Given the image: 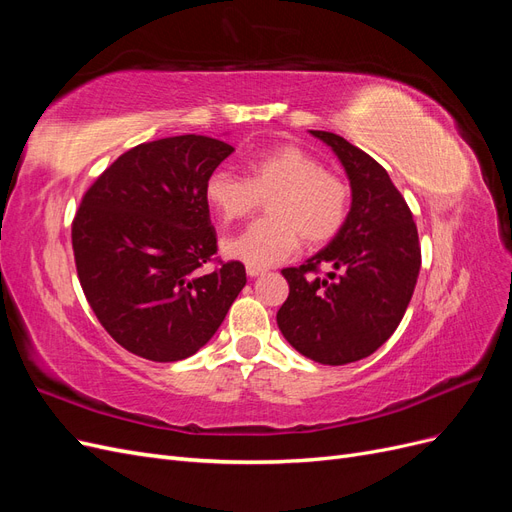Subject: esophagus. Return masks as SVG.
<instances>
[{
  "mask_svg": "<svg viewBox=\"0 0 512 512\" xmlns=\"http://www.w3.org/2000/svg\"><path fill=\"white\" fill-rule=\"evenodd\" d=\"M265 273V269H260V267H252V265H247V275L250 277H258V275H262Z\"/></svg>",
  "mask_w": 512,
  "mask_h": 512,
  "instance_id": "34e87169",
  "label": "esophagus"
}]
</instances>
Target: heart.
<instances>
[{
    "label": "heart",
    "mask_w": 512,
    "mask_h": 512,
    "mask_svg": "<svg viewBox=\"0 0 512 512\" xmlns=\"http://www.w3.org/2000/svg\"><path fill=\"white\" fill-rule=\"evenodd\" d=\"M209 205L224 222L250 220L269 198V220L224 243L228 256L252 267H271L297 250L316 247L342 230L350 190L299 145H277L247 162V177L215 170L205 183Z\"/></svg>",
    "instance_id": "1"
}]
</instances>
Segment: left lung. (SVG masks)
Masks as SVG:
<instances>
[{
  "instance_id": "1",
  "label": "left lung",
  "mask_w": 512,
  "mask_h": 512,
  "mask_svg": "<svg viewBox=\"0 0 512 512\" xmlns=\"http://www.w3.org/2000/svg\"><path fill=\"white\" fill-rule=\"evenodd\" d=\"M309 132L342 160L352 207L324 250L282 269L290 292L277 327L307 359L346 365L374 354L399 327L421 271V243L408 203L374 158L339 134Z\"/></svg>"
}]
</instances>
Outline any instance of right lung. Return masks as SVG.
<instances>
[{
    "mask_svg": "<svg viewBox=\"0 0 512 512\" xmlns=\"http://www.w3.org/2000/svg\"><path fill=\"white\" fill-rule=\"evenodd\" d=\"M232 151L200 134L136 145L89 185L74 215L85 299L106 333L147 361L198 352L247 282L243 262L218 256L205 196L209 175Z\"/></svg>",
    "mask_w": 512,
    "mask_h": 512,
    "instance_id": "add662e5",
    "label": "right lung"
}]
</instances>
